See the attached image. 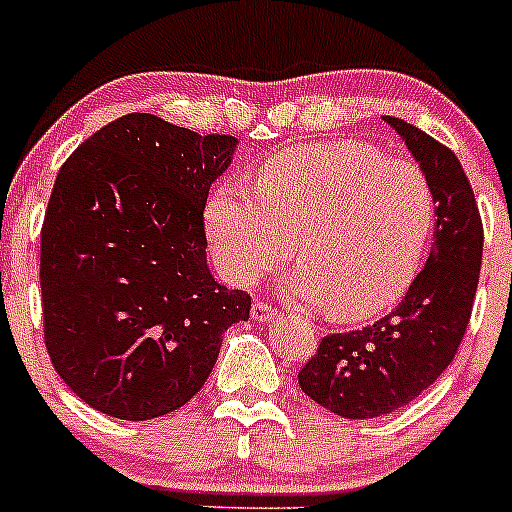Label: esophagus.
<instances>
[{
  "label": "esophagus",
  "instance_id": "esophagus-1",
  "mask_svg": "<svg viewBox=\"0 0 512 512\" xmlns=\"http://www.w3.org/2000/svg\"><path fill=\"white\" fill-rule=\"evenodd\" d=\"M250 315H252V320H257V322H267V320H274V317L279 315V310L272 308V305L264 303V301H255V303H252Z\"/></svg>",
  "mask_w": 512,
  "mask_h": 512
}]
</instances>
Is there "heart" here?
<instances>
[{"label":"heart","instance_id":"obj_1","mask_svg":"<svg viewBox=\"0 0 512 512\" xmlns=\"http://www.w3.org/2000/svg\"><path fill=\"white\" fill-rule=\"evenodd\" d=\"M436 223L426 173L375 144L342 139L296 146L264 163L255 192L226 185L207 207L223 274L250 286L293 257L291 296L363 320L397 303L419 272Z\"/></svg>","mask_w":512,"mask_h":512}]
</instances>
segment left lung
<instances>
[{
    "mask_svg": "<svg viewBox=\"0 0 512 512\" xmlns=\"http://www.w3.org/2000/svg\"><path fill=\"white\" fill-rule=\"evenodd\" d=\"M416 158L436 195L426 267L407 296L375 325L327 334L298 373L313 402L344 419H375L414 402L450 366L477 296L484 228L462 163L431 134L383 115Z\"/></svg>",
    "mask_w": 512,
    "mask_h": 512,
    "instance_id": "left-lung-1",
    "label": "left lung"
}]
</instances>
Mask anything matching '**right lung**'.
I'll return each mask as SVG.
<instances>
[{
  "label": "right lung",
  "instance_id": "right-lung-1",
  "mask_svg": "<svg viewBox=\"0 0 512 512\" xmlns=\"http://www.w3.org/2000/svg\"><path fill=\"white\" fill-rule=\"evenodd\" d=\"M236 137L129 113L57 173L40 233L45 346L88 407L125 421L180 409L207 383L250 296L209 272L204 204Z\"/></svg>",
  "mask_w": 512,
  "mask_h": 512
}]
</instances>
